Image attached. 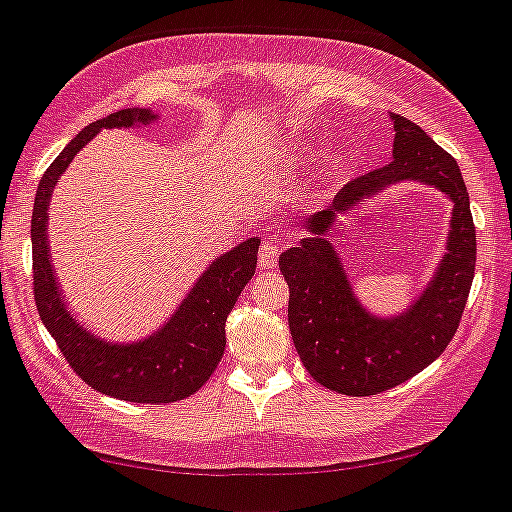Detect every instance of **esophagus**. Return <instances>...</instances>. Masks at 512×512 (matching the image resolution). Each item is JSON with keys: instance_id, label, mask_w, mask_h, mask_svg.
<instances>
[{"instance_id": "1", "label": "esophagus", "mask_w": 512, "mask_h": 512, "mask_svg": "<svg viewBox=\"0 0 512 512\" xmlns=\"http://www.w3.org/2000/svg\"><path fill=\"white\" fill-rule=\"evenodd\" d=\"M260 267L262 270H272V267H277V260H279V247L274 240H265L260 247Z\"/></svg>"}]
</instances>
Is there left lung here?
<instances>
[{
  "instance_id": "obj_1",
  "label": "left lung",
  "mask_w": 512,
  "mask_h": 512,
  "mask_svg": "<svg viewBox=\"0 0 512 512\" xmlns=\"http://www.w3.org/2000/svg\"><path fill=\"white\" fill-rule=\"evenodd\" d=\"M390 164L341 188L331 208L306 220L311 235L279 257L289 284V331L311 378L333 392L368 397L405 383L444 353L461 324L476 272V228L459 164L422 127L392 115ZM424 180L455 201L447 257L432 288L407 315L373 320L354 301L325 235L336 210H347L397 180Z\"/></svg>"
}]
</instances>
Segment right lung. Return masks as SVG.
<instances>
[{
    "instance_id": "obj_1",
    "label": "right lung",
    "mask_w": 512,
    "mask_h": 512,
    "mask_svg": "<svg viewBox=\"0 0 512 512\" xmlns=\"http://www.w3.org/2000/svg\"><path fill=\"white\" fill-rule=\"evenodd\" d=\"M149 120H154L152 112L134 107L112 112L78 132V137L71 139V144L53 159V164L43 171L36 191L31 215V257L36 309L73 373L102 395L142 405H164L191 397L218 368L225 351V319L255 274L260 240L240 242L238 247L218 257L208 272H203L169 324L132 346H110L75 324L58 294L46 242L48 198L75 154L102 127H132L134 122Z\"/></svg>"
}]
</instances>
